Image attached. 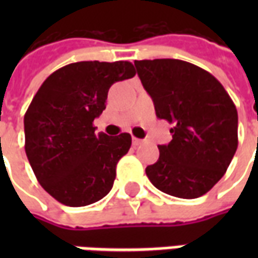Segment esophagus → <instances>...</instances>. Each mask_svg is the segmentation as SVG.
<instances>
[{"instance_id":"1","label":"esophagus","mask_w":258,"mask_h":258,"mask_svg":"<svg viewBox=\"0 0 258 258\" xmlns=\"http://www.w3.org/2000/svg\"><path fill=\"white\" fill-rule=\"evenodd\" d=\"M144 144V141L140 140V138H133V145L134 146H140Z\"/></svg>"}]
</instances>
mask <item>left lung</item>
<instances>
[{"instance_id":"8db88e82","label":"left lung","mask_w":258,"mask_h":258,"mask_svg":"<svg viewBox=\"0 0 258 258\" xmlns=\"http://www.w3.org/2000/svg\"><path fill=\"white\" fill-rule=\"evenodd\" d=\"M159 118L174 127L159 160L146 167L157 189L181 199L207 194L222 178L238 148L236 106L218 80L179 59L135 60Z\"/></svg>"}]
</instances>
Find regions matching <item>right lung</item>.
<instances>
[{
    "label": "right lung",
    "instance_id": "1",
    "mask_svg": "<svg viewBox=\"0 0 258 258\" xmlns=\"http://www.w3.org/2000/svg\"><path fill=\"white\" fill-rule=\"evenodd\" d=\"M134 64L76 62L58 69L38 88L25 114V151L37 181L62 205L81 207L105 198L131 135L95 133L109 88L135 76Z\"/></svg>",
    "mask_w": 258,
    "mask_h": 258
}]
</instances>
